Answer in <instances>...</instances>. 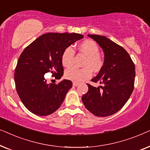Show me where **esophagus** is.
Masks as SVG:
<instances>
[{"label":"esophagus","mask_w":150,"mask_h":150,"mask_svg":"<svg viewBox=\"0 0 150 150\" xmlns=\"http://www.w3.org/2000/svg\"><path fill=\"white\" fill-rule=\"evenodd\" d=\"M79 85V83H77V82H73V86H74V87H76Z\"/></svg>","instance_id":"esophagus-1"}]
</instances>
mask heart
<instances>
[{"label":"heart","instance_id":"obj_1","mask_svg":"<svg viewBox=\"0 0 150 150\" xmlns=\"http://www.w3.org/2000/svg\"><path fill=\"white\" fill-rule=\"evenodd\" d=\"M79 50L87 56L83 68L71 67L65 72L67 79L74 82H81L89 79L92 76L93 71H100L103 67V60L99 55L100 48L93 40H87L80 43L78 46ZM75 52L71 47H67L61 55V63L65 67H70L73 63Z\"/></svg>","mask_w":150,"mask_h":150}]
</instances>
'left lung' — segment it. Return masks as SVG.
I'll return each mask as SVG.
<instances>
[{
  "instance_id": "1",
  "label": "left lung",
  "mask_w": 150,
  "mask_h": 150,
  "mask_svg": "<svg viewBox=\"0 0 150 150\" xmlns=\"http://www.w3.org/2000/svg\"><path fill=\"white\" fill-rule=\"evenodd\" d=\"M104 53L102 68L91 79L103 84L96 88L89 84L87 93L82 96L86 108L98 117H107L119 111L128 101L134 89L135 66L127 51L109 39L88 35Z\"/></svg>"
}]
</instances>
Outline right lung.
I'll return each mask as SVG.
<instances>
[{
    "label": "right lung",
    "mask_w": 150,
    "mask_h": 150,
    "mask_svg": "<svg viewBox=\"0 0 150 150\" xmlns=\"http://www.w3.org/2000/svg\"><path fill=\"white\" fill-rule=\"evenodd\" d=\"M83 38L75 33H48L39 37L23 50L18 60L14 81L18 96L29 111L46 116L60 107L72 83L64 79L58 84H48L44 75L51 72L60 79L63 75V52Z\"/></svg>",
    "instance_id": "obj_1"
}]
</instances>
